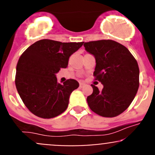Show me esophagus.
<instances>
[{"instance_id":"34e87169","label":"esophagus","mask_w":155,"mask_h":155,"mask_svg":"<svg viewBox=\"0 0 155 155\" xmlns=\"http://www.w3.org/2000/svg\"><path fill=\"white\" fill-rule=\"evenodd\" d=\"M85 85V83H83V82H80L79 83V87H82Z\"/></svg>"}]
</instances>
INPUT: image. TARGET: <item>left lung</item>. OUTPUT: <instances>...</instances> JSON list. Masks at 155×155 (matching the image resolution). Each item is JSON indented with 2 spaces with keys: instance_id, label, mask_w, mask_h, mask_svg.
<instances>
[{
  "instance_id": "left-lung-1",
  "label": "left lung",
  "mask_w": 155,
  "mask_h": 155,
  "mask_svg": "<svg viewBox=\"0 0 155 155\" xmlns=\"http://www.w3.org/2000/svg\"><path fill=\"white\" fill-rule=\"evenodd\" d=\"M96 60L95 80L104 85L100 91L91 85L93 93L87 97L90 109L97 115L112 118L127 109L140 85V70L135 58L125 46L112 40L84 43Z\"/></svg>"
}]
</instances>
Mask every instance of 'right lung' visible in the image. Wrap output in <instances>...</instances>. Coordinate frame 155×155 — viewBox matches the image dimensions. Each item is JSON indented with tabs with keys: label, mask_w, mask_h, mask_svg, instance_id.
<instances>
[{
	"label": "right lung",
	"mask_w": 155,
	"mask_h": 155,
	"mask_svg": "<svg viewBox=\"0 0 155 155\" xmlns=\"http://www.w3.org/2000/svg\"><path fill=\"white\" fill-rule=\"evenodd\" d=\"M55 40H39L21 54L16 66L15 83L25 107L34 115L51 118L64 112L70 94L79 87L75 79L59 83L55 74L66 68L69 58L83 45Z\"/></svg>",
	"instance_id": "obj_1"
}]
</instances>
